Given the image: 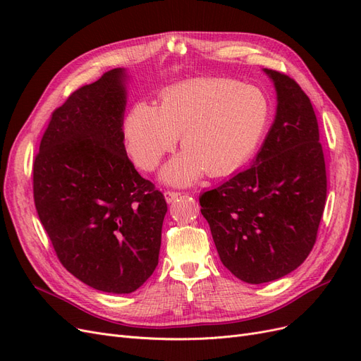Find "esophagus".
<instances>
[{"label": "esophagus", "mask_w": 361, "mask_h": 361, "mask_svg": "<svg viewBox=\"0 0 361 361\" xmlns=\"http://www.w3.org/2000/svg\"><path fill=\"white\" fill-rule=\"evenodd\" d=\"M164 197H166V200L170 203V202H174L178 197H180V192L179 191H171V190H167L166 192H164Z\"/></svg>", "instance_id": "34e87169"}]
</instances>
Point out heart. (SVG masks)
Listing matches in <instances>:
<instances>
[{
    "label": "heart",
    "mask_w": 361,
    "mask_h": 361,
    "mask_svg": "<svg viewBox=\"0 0 361 361\" xmlns=\"http://www.w3.org/2000/svg\"><path fill=\"white\" fill-rule=\"evenodd\" d=\"M269 120L265 93L233 80H197L161 94L159 108L130 106L123 123L128 154L141 170H155L178 143L185 152L164 170L171 183L231 176L253 158Z\"/></svg>",
    "instance_id": "obj_1"
}]
</instances>
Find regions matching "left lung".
<instances>
[{"mask_svg":"<svg viewBox=\"0 0 361 361\" xmlns=\"http://www.w3.org/2000/svg\"><path fill=\"white\" fill-rule=\"evenodd\" d=\"M277 114L255 164L200 195L223 265L251 285L285 277L307 259L326 199L319 126L290 76L265 69Z\"/></svg>","mask_w":361,"mask_h":361,"instance_id":"8db88e82","label":"left lung"}]
</instances>
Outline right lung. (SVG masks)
<instances>
[{"instance_id":"add662e5","label":"right lung","mask_w":361,"mask_h":361,"mask_svg":"<svg viewBox=\"0 0 361 361\" xmlns=\"http://www.w3.org/2000/svg\"><path fill=\"white\" fill-rule=\"evenodd\" d=\"M125 71L82 85L51 114L32 194L54 251L93 289L130 293L158 265L167 203L126 155Z\"/></svg>"}]
</instances>
